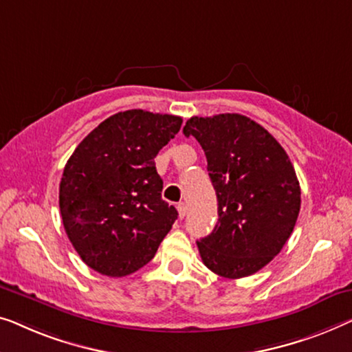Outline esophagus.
Returning a JSON list of instances; mask_svg holds the SVG:
<instances>
[{
  "label": "esophagus",
  "instance_id": "34e87169",
  "mask_svg": "<svg viewBox=\"0 0 352 352\" xmlns=\"http://www.w3.org/2000/svg\"><path fill=\"white\" fill-rule=\"evenodd\" d=\"M177 209H178V215H180V219H183V217L186 215V204H185V202H178Z\"/></svg>",
  "mask_w": 352,
  "mask_h": 352
}]
</instances>
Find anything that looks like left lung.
<instances>
[{
    "label": "left lung",
    "mask_w": 352,
    "mask_h": 352,
    "mask_svg": "<svg viewBox=\"0 0 352 352\" xmlns=\"http://www.w3.org/2000/svg\"><path fill=\"white\" fill-rule=\"evenodd\" d=\"M199 142L219 201V221L197 241L210 271L239 279L260 271L282 250L300 214L295 169L279 142L250 118L192 116L183 127Z\"/></svg>",
    "instance_id": "1"
}]
</instances>
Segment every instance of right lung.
I'll use <instances>...</instances> for the list:
<instances>
[{
    "instance_id": "1",
    "label": "right lung",
    "mask_w": 352,
    "mask_h": 352,
    "mask_svg": "<svg viewBox=\"0 0 352 352\" xmlns=\"http://www.w3.org/2000/svg\"><path fill=\"white\" fill-rule=\"evenodd\" d=\"M180 127V116L121 111L73 151L58 206L68 239L89 268L122 277L155 256L178 215L161 197L155 157Z\"/></svg>"
}]
</instances>
